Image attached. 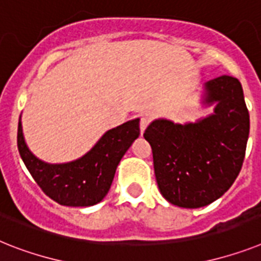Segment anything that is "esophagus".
Segmentation results:
<instances>
[{
    "label": "esophagus",
    "instance_id": "obj_1",
    "mask_svg": "<svg viewBox=\"0 0 261 261\" xmlns=\"http://www.w3.org/2000/svg\"><path fill=\"white\" fill-rule=\"evenodd\" d=\"M149 122H150L149 117H146V116L141 117V120H140V130H141V135H143L144 130L146 129V126L149 125Z\"/></svg>",
    "mask_w": 261,
    "mask_h": 261
}]
</instances>
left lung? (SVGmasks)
I'll return each instance as SVG.
<instances>
[{
    "label": "left lung",
    "instance_id": "left-lung-1",
    "mask_svg": "<svg viewBox=\"0 0 261 261\" xmlns=\"http://www.w3.org/2000/svg\"><path fill=\"white\" fill-rule=\"evenodd\" d=\"M204 102L216 104L213 115L184 125L161 118L144 132L161 195L182 208L208 205L231 188L248 141L249 113L238 79L210 80Z\"/></svg>",
    "mask_w": 261,
    "mask_h": 261
}]
</instances>
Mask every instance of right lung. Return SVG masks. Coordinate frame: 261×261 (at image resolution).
Segmentation results:
<instances>
[{
  "mask_svg": "<svg viewBox=\"0 0 261 261\" xmlns=\"http://www.w3.org/2000/svg\"><path fill=\"white\" fill-rule=\"evenodd\" d=\"M139 122L136 118L108 130L87 154L66 164H48L30 152L23 140L21 117L17 145L23 164L45 195L61 205L90 206L107 196L118 163L139 137Z\"/></svg>",
  "mask_w": 261,
  "mask_h": 261,
  "instance_id": "1",
  "label": "right lung"
}]
</instances>
